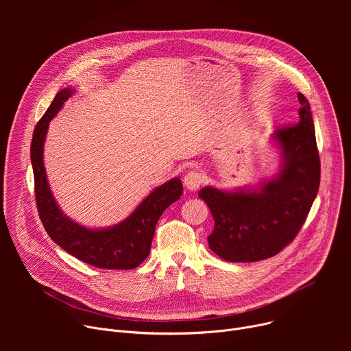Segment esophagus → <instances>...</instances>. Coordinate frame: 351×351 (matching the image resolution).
Returning <instances> with one entry per match:
<instances>
[{"mask_svg":"<svg viewBox=\"0 0 351 351\" xmlns=\"http://www.w3.org/2000/svg\"><path fill=\"white\" fill-rule=\"evenodd\" d=\"M203 179H204L203 175L199 173L198 171H190V172H187V173L184 175V178H183V184H184V187H186L187 190L195 191L199 186H202Z\"/></svg>","mask_w":351,"mask_h":351,"instance_id":"1","label":"esophagus"}]
</instances>
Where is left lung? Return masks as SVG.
<instances>
[{
  "label": "left lung",
  "instance_id": "obj_1",
  "mask_svg": "<svg viewBox=\"0 0 351 351\" xmlns=\"http://www.w3.org/2000/svg\"><path fill=\"white\" fill-rule=\"evenodd\" d=\"M297 97L302 104L298 123L275 130L269 138L280 156L276 173L256 186H206L198 191L215 221L208 245L225 261L274 257L295 237L311 210L321 164L310 104L302 93Z\"/></svg>",
  "mask_w": 351,
  "mask_h": 351
}]
</instances>
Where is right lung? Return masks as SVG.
Instances as JSON below:
<instances>
[{"instance_id":"obj_1","label":"right lung","mask_w":351,"mask_h":351,"mask_svg":"<svg viewBox=\"0 0 351 351\" xmlns=\"http://www.w3.org/2000/svg\"><path fill=\"white\" fill-rule=\"evenodd\" d=\"M75 87H66L58 91L33 132L30 160L37 210L49 237L66 253L97 268L133 269L149 254L157 222L162 213L180 198L183 186L179 178L162 183L149 193L128 218L108 228H87L65 215L47 179L44 143L49 122L75 94Z\"/></svg>"}]
</instances>
